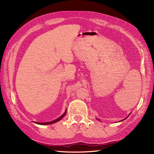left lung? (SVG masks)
Here are the masks:
<instances>
[{"label": "left lung", "mask_w": 154, "mask_h": 154, "mask_svg": "<svg viewBox=\"0 0 154 154\" xmlns=\"http://www.w3.org/2000/svg\"><path fill=\"white\" fill-rule=\"evenodd\" d=\"M129 115H130V114H129ZM129 115H128V116H129ZM128 116H127V117H126V118H128ZM126 119H124V120H125V119H126ZM97 120H99V119H97ZM121 120V121H123V120Z\"/></svg>", "instance_id": "obj_1"}]
</instances>
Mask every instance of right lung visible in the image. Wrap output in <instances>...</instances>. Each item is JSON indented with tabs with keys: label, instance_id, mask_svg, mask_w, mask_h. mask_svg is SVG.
I'll list each match as a JSON object with an SVG mask.
<instances>
[{
	"label": "right lung",
	"instance_id": "add662e5",
	"mask_svg": "<svg viewBox=\"0 0 154 154\" xmlns=\"http://www.w3.org/2000/svg\"><path fill=\"white\" fill-rule=\"evenodd\" d=\"M66 112H67V110H65V112L63 113V114H62V115L60 117L58 118V119H57L56 120H55L54 121H51V122H43V123H39L40 124H42V125H48V124H54V123H55L58 122V121H60V120H61L65 116V114H66Z\"/></svg>",
	"mask_w": 154,
	"mask_h": 154
}]
</instances>
